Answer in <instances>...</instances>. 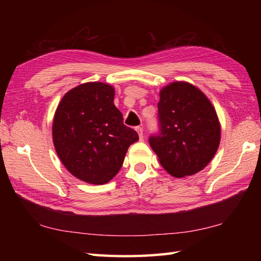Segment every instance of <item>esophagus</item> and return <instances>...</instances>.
I'll return each mask as SVG.
<instances>
[{
  "instance_id": "1",
  "label": "esophagus",
  "mask_w": 261,
  "mask_h": 261,
  "mask_svg": "<svg viewBox=\"0 0 261 261\" xmlns=\"http://www.w3.org/2000/svg\"><path fill=\"white\" fill-rule=\"evenodd\" d=\"M136 131L138 132V135H139V139L143 140V129H142V126H137Z\"/></svg>"
}]
</instances>
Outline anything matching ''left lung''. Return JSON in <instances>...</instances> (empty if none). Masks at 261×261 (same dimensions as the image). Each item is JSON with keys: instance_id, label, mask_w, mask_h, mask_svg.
<instances>
[{"instance_id": "left-lung-1", "label": "left lung", "mask_w": 261, "mask_h": 261, "mask_svg": "<svg viewBox=\"0 0 261 261\" xmlns=\"http://www.w3.org/2000/svg\"><path fill=\"white\" fill-rule=\"evenodd\" d=\"M159 134L149 138L159 163L180 178L206 167L218 150L221 125L205 94L186 82H173L159 93Z\"/></svg>"}]
</instances>
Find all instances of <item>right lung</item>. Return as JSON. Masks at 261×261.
I'll list each match as a JSON object with an SVG mask.
<instances>
[{"mask_svg": "<svg viewBox=\"0 0 261 261\" xmlns=\"http://www.w3.org/2000/svg\"><path fill=\"white\" fill-rule=\"evenodd\" d=\"M114 88L91 82L71 88L58 104L53 141L69 173L83 181L103 185L119 173L127 148L139 140L115 107Z\"/></svg>", "mask_w": 261, "mask_h": 261, "instance_id": "obj_1", "label": "right lung"}]
</instances>
